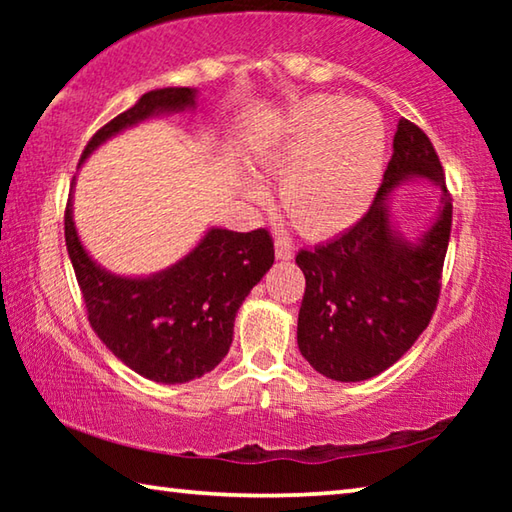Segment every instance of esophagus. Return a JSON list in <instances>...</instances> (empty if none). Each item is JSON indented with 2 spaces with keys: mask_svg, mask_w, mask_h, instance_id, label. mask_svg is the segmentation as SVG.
<instances>
[{
  "mask_svg": "<svg viewBox=\"0 0 512 512\" xmlns=\"http://www.w3.org/2000/svg\"><path fill=\"white\" fill-rule=\"evenodd\" d=\"M275 257L282 259V262H289V259L293 257V246L289 244L287 239H275Z\"/></svg>",
  "mask_w": 512,
  "mask_h": 512,
  "instance_id": "34e87169",
  "label": "esophagus"
}]
</instances>
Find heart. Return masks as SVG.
Listing matches in <instances>:
<instances>
[{
  "instance_id": "b5f03b06",
  "label": "heart",
  "mask_w": 512,
  "mask_h": 512,
  "mask_svg": "<svg viewBox=\"0 0 512 512\" xmlns=\"http://www.w3.org/2000/svg\"><path fill=\"white\" fill-rule=\"evenodd\" d=\"M386 126L363 101L316 94L293 108L273 137L259 146L257 167L282 180L280 198L307 237H327L357 223L384 176ZM248 196L264 201L262 185Z\"/></svg>"
}]
</instances>
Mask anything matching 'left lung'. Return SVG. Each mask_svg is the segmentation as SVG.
<instances>
[{
  "mask_svg": "<svg viewBox=\"0 0 512 512\" xmlns=\"http://www.w3.org/2000/svg\"><path fill=\"white\" fill-rule=\"evenodd\" d=\"M418 177L439 185L441 210L409 242L392 225L390 194ZM449 232L452 196L443 164L422 128L400 119L370 210L341 237L296 255L307 280L298 348L311 368L336 381H363L391 368L436 311Z\"/></svg>",
  "mask_w": 512,
  "mask_h": 512,
  "instance_id": "obj_1",
  "label": "left lung"
}]
</instances>
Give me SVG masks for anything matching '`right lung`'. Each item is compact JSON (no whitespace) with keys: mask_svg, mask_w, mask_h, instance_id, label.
<instances>
[{"mask_svg":"<svg viewBox=\"0 0 512 512\" xmlns=\"http://www.w3.org/2000/svg\"><path fill=\"white\" fill-rule=\"evenodd\" d=\"M189 108H196L194 88L146 92L92 135L81 162L126 128ZM65 244L94 332L119 361L160 384H185L219 366L230 350L241 302L275 259L264 228H210L192 253L160 273L115 275L94 262L76 235L72 194L65 207Z\"/></svg>","mask_w":512,"mask_h":512,"instance_id":"right-lung-1","label":"right lung"}]
</instances>
